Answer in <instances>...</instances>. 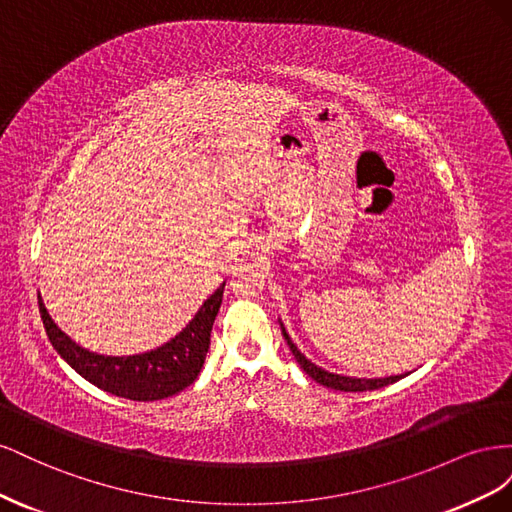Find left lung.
I'll return each instance as SVG.
<instances>
[{
  "label": "left lung",
  "mask_w": 512,
  "mask_h": 512,
  "mask_svg": "<svg viewBox=\"0 0 512 512\" xmlns=\"http://www.w3.org/2000/svg\"><path fill=\"white\" fill-rule=\"evenodd\" d=\"M282 324V322H280ZM282 335L288 342V348L292 352L294 359H297V363L303 367L305 374L309 378H314L318 384L322 386H329V389H335V391H350V393H359V391H374V389H382V386L386 384H393L397 380H401L404 376H389V378H350V376H342V374H331V371L318 367L316 363H312L307 359V356L294 346V342L290 339V335L286 333L284 324H282Z\"/></svg>",
  "instance_id": "left-lung-1"
}]
</instances>
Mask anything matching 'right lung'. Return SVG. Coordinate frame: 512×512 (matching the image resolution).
I'll list each match as a JSON object with an SVG mask.
<instances>
[{
    "label": "right lung",
    "instance_id": "add662e5",
    "mask_svg": "<svg viewBox=\"0 0 512 512\" xmlns=\"http://www.w3.org/2000/svg\"><path fill=\"white\" fill-rule=\"evenodd\" d=\"M226 282L200 305L185 329L164 346L132 356L89 352L61 331L38 294L40 316L53 348L76 374L98 389L132 401H156L177 395L198 378L211 342L213 320L220 312Z\"/></svg>",
    "mask_w": 512,
    "mask_h": 512
}]
</instances>
